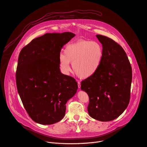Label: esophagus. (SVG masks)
I'll use <instances>...</instances> for the list:
<instances>
[{
  "instance_id": "obj_1",
  "label": "esophagus",
  "mask_w": 147,
  "mask_h": 147,
  "mask_svg": "<svg viewBox=\"0 0 147 147\" xmlns=\"http://www.w3.org/2000/svg\"><path fill=\"white\" fill-rule=\"evenodd\" d=\"M78 88H81V82L80 81H78Z\"/></svg>"
}]
</instances>
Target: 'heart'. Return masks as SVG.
Instances as JSON below:
<instances>
[{
	"instance_id": "obj_1",
	"label": "heart",
	"mask_w": 147,
	"mask_h": 147,
	"mask_svg": "<svg viewBox=\"0 0 147 147\" xmlns=\"http://www.w3.org/2000/svg\"><path fill=\"white\" fill-rule=\"evenodd\" d=\"M104 57L102 46L99 42L80 40L66 47L59 56L61 72L67 74L72 69L79 77L86 79L93 76L99 69Z\"/></svg>"
}]
</instances>
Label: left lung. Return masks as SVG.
I'll return each mask as SVG.
<instances>
[{"label":"left lung","instance_id":"1","mask_svg":"<svg viewBox=\"0 0 147 147\" xmlns=\"http://www.w3.org/2000/svg\"><path fill=\"white\" fill-rule=\"evenodd\" d=\"M96 36L102 45V62L93 76L81 82V88L89 96V115L106 122L118 118L129 104L132 67L121 45L107 36Z\"/></svg>","mask_w":147,"mask_h":147}]
</instances>
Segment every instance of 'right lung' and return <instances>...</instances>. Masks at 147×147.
<instances>
[{"label": "right lung", "instance_id": "right-lung-1", "mask_svg": "<svg viewBox=\"0 0 147 147\" xmlns=\"http://www.w3.org/2000/svg\"><path fill=\"white\" fill-rule=\"evenodd\" d=\"M71 32L46 33L21 50L16 72L18 92L29 116L42 125L61 121L66 104L76 92L75 79L60 71L59 56Z\"/></svg>", "mask_w": 147, "mask_h": 147}]
</instances>
